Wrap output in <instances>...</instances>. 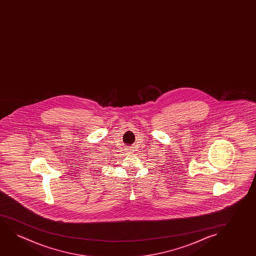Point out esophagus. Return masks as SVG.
I'll return each mask as SVG.
<instances>
[{
	"label": "esophagus",
	"instance_id": "obj_1",
	"mask_svg": "<svg viewBox=\"0 0 256 256\" xmlns=\"http://www.w3.org/2000/svg\"><path fill=\"white\" fill-rule=\"evenodd\" d=\"M126 150H128V153H131V154H133V153H134V152L136 151V145H133L132 147L128 148H126Z\"/></svg>",
	"mask_w": 256,
	"mask_h": 256
}]
</instances>
